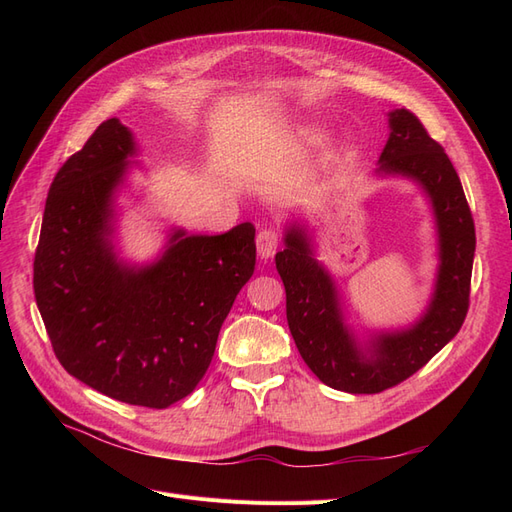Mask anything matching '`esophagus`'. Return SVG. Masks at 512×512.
I'll return each instance as SVG.
<instances>
[{
    "mask_svg": "<svg viewBox=\"0 0 512 512\" xmlns=\"http://www.w3.org/2000/svg\"><path fill=\"white\" fill-rule=\"evenodd\" d=\"M277 245H280V232L275 228H260L256 237V250L260 258H271L277 252Z\"/></svg>",
    "mask_w": 512,
    "mask_h": 512,
    "instance_id": "esophagus-1",
    "label": "esophagus"
}]
</instances>
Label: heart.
Segmentation results:
<instances>
[{
	"label": "heart",
	"instance_id": "heart-1",
	"mask_svg": "<svg viewBox=\"0 0 512 512\" xmlns=\"http://www.w3.org/2000/svg\"><path fill=\"white\" fill-rule=\"evenodd\" d=\"M305 138H307V141H316L314 134H305Z\"/></svg>",
	"mask_w": 512,
	"mask_h": 512
}]
</instances>
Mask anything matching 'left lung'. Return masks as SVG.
<instances>
[{"label":"left lung","mask_w":512,"mask_h":512,"mask_svg":"<svg viewBox=\"0 0 512 512\" xmlns=\"http://www.w3.org/2000/svg\"><path fill=\"white\" fill-rule=\"evenodd\" d=\"M389 126L378 173L421 185L438 226V280L421 320L406 331L376 335L363 350L344 324L331 275L314 258L305 232L292 226L284 252L275 254L288 327L303 361L331 389L354 395L386 391L416 374L459 333L470 307L476 232L457 170L408 108L391 111Z\"/></svg>","instance_id":"left-lung-1"}]
</instances>
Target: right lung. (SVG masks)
<instances>
[{
  "instance_id": "add662e5",
  "label": "right lung",
  "mask_w": 512,
  "mask_h": 512,
  "mask_svg": "<svg viewBox=\"0 0 512 512\" xmlns=\"http://www.w3.org/2000/svg\"><path fill=\"white\" fill-rule=\"evenodd\" d=\"M136 153L119 119L102 121L57 170L34 258V292L70 376L130 406L168 408L203 380L239 290L256 265V228L175 230L147 267L117 260L113 194Z\"/></svg>"
}]
</instances>
